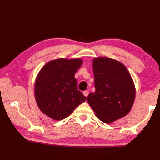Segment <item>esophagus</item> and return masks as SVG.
I'll list each match as a JSON object with an SVG mask.
<instances>
[{"label": "esophagus", "instance_id": "34e87169", "mask_svg": "<svg viewBox=\"0 0 160 160\" xmlns=\"http://www.w3.org/2000/svg\"><path fill=\"white\" fill-rule=\"evenodd\" d=\"M83 95L87 98V97H88V95H89V92H88V91H85L83 92Z\"/></svg>", "mask_w": 160, "mask_h": 160}]
</instances>
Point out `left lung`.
<instances>
[{"instance_id":"obj_1","label":"left lung","mask_w":160,"mask_h":160,"mask_svg":"<svg viewBox=\"0 0 160 160\" xmlns=\"http://www.w3.org/2000/svg\"><path fill=\"white\" fill-rule=\"evenodd\" d=\"M95 91L88 101L99 119L111 123L127 115L135 98V88L125 66L107 57L93 59Z\"/></svg>"}]
</instances>
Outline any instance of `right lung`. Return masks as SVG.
I'll return each mask as SVG.
<instances>
[{"mask_svg":"<svg viewBox=\"0 0 160 160\" xmlns=\"http://www.w3.org/2000/svg\"><path fill=\"white\" fill-rule=\"evenodd\" d=\"M83 60L59 58L42 67L35 83V98L38 108L48 117L57 121L69 116L86 100L77 89L75 74Z\"/></svg>","mask_w":160,"mask_h":160,"instance_id":"1","label":"right lung"}]
</instances>
